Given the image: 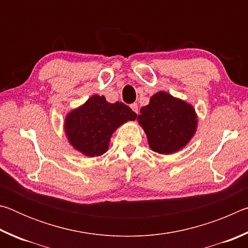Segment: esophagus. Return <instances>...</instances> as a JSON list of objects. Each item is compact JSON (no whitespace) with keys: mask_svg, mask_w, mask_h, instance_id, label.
Masks as SVG:
<instances>
[{"mask_svg":"<svg viewBox=\"0 0 248 248\" xmlns=\"http://www.w3.org/2000/svg\"><path fill=\"white\" fill-rule=\"evenodd\" d=\"M130 107H131V109H132V110H133L134 112H136V114H138V112H139V107H138V104L134 103V104H132Z\"/></svg>","mask_w":248,"mask_h":248,"instance_id":"1","label":"esophagus"}]
</instances>
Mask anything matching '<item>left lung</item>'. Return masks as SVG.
Returning <instances> with one entry per match:
<instances>
[{
  "mask_svg": "<svg viewBox=\"0 0 248 248\" xmlns=\"http://www.w3.org/2000/svg\"><path fill=\"white\" fill-rule=\"evenodd\" d=\"M198 116L191 104L167 92L159 91L142 107L138 121L148 138L151 150L159 154H173L183 150L194 138Z\"/></svg>",
  "mask_w": 248,
  "mask_h": 248,
  "instance_id": "1",
  "label": "left lung"
}]
</instances>
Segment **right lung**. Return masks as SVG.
Wrapping results in <instances>:
<instances>
[{
	"label": "right lung",
	"mask_w": 248,
	"mask_h": 248,
	"mask_svg": "<svg viewBox=\"0 0 248 248\" xmlns=\"http://www.w3.org/2000/svg\"><path fill=\"white\" fill-rule=\"evenodd\" d=\"M137 114L123 103H108L95 94L65 116L63 130L71 146L87 157L100 156L109 149L110 138L120 125Z\"/></svg>",
	"instance_id": "obj_1"
}]
</instances>
